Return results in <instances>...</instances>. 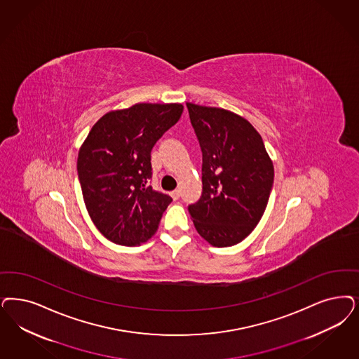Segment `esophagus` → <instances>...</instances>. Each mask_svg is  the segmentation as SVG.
<instances>
[{
  "mask_svg": "<svg viewBox=\"0 0 359 359\" xmlns=\"http://www.w3.org/2000/svg\"><path fill=\"white\" fill-rule=\"evenodd\" d=\"M171 196H172V198H175V200L180 198V189H175V191H172V192H171Z\"/></svg>",
  "mask_w": 359,
  "mask_h": 359,
  "instance_id": "1",
  "label": "esophagus"
}]
</instances>
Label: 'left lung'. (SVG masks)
Listing matches in <instances>:
<instances>
[{"instance_id":"1","label":"left lung","mask_w":359,"mask_h":359,"mask_svg":"<svg viewBox=\"0 0 359 359\" xmlns=\"http://www.w3.org/2000/svg\"><path fill=\"white\" fill-rule=\"evenodd\" d=\"M187 109L203 152V194L188 210L210 245L232 247L252 233L265 212L273 161L245 118L189 102Z\"/></svg>"}]
</instances>
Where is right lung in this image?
Instances as JSON below:
<instances>
[{
	"label": "right lung",
	"instance_id": "right-lung-1",
	"mask_svg": "<svg viewBox=\"0 0 359 359\" xmlns=\"http://www.w3.org/2000/svg\"><path fill=\"white\" fill-rule=\"evenodd\" d=\"M182 103H136L104 114L78 152V176L87 212L99 232L136 247L155 235L172 198L147 186L151 149L176 123Z\"/></svg>",
	"mask_w": 359,
	"mask_h": 359
}]
</instances>
